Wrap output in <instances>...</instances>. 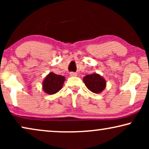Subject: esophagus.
I'll return each mask as SVG.
<instances>
[{
	"label": "esophagus",
	"instance_id": "esophagus-1",
	"mask_svg": "<svg viewBox=\"0 0 149 149\" xmlns=\"http://www.w3.org/2000/svg\"><path fill=\"white\" fill-rule=\"evenodd\" d=\"M70 76H71V77H77V73H75V72H70Z\"/></svg>",
	"mask_w": 149,
	"mask_h": 149
}]
</instances>
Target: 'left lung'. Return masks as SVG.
Listing matches in <instances>:
<instances>
[{"label": "left lung", "mask_w": 149, "mask_h": 149, "mask_svg": "<svg viewBox=\"0 0 149 149\" xmlns=\"http://www.w3.org/2000/svg\"><path fill=\"white\" fill-rule=\"evenodd\" d=\"M83 82L89 90L95 93H101L107 85L105 79L97 73L86 75L83 78Z\"/></svg>", "instance_id": "8db88e82"}]
</instances>
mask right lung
I'll use <instances>...</instances> for the list:
<instances>
[{"instance_id": "1", "label": "right lung", "mask_w": 149, "mask_h": 149, "mask_svg": "<svg viewBox=\"0 0 149 149\" xmlns=\"http://www.w3.org/2000/svg\"><path fill=\"white\" fill-rule=\"evenodd\" d=\"M65 81V77L55 74L49 73L42 82V89L47 94H55L62 88Z\"/></svg>"}]
</instances>
